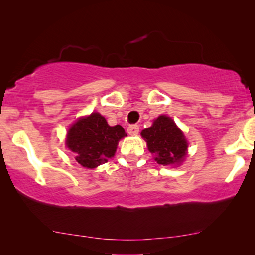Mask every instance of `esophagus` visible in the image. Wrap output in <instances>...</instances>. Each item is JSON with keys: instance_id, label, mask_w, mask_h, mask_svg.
<instances>
[{"instance_id": "34e87169", "label": "esophagus", "mask_w": 255, "mask_h": 255, "mask_svg": "<svg viewBox=\"0 0 255 255\" xmlns=\"http://www.w3.org/2000/svg\"><path fill=\"white\" fill-rule=\"evenodd\" d=\"M128 133L131 134V135H137L139 133V127L138 125H130V127H128Z\"/></svg>"}]
</instances>
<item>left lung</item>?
<instances>
[{
	"label": "left lung",
	"instance_id": "left-lung-1",
	"mask_svg": "<svg viewBox=\"0 0 255 255\" xmlns=\"http://www.w3.org/2000/svg\"><path fill=\"white\" fill-rule=\"evenodd\" d=\"M149 152L159 165H177L187 154V140L172 118L159 116L151 128L141 131Z\"/></svg>",
	"mask_w": 255,
	"mask_h": 255
}]
</instances>
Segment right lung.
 I'll return each instance as SVG.
<instances>
[{
    "instance_id": "right-lung-1",
    "label": "right lung",
    "mask_w": 255,
    "mask_h": 255,
    "mask_svg": "<svg viewBox=\"0 0 255 255\" xmlns=\"http://www.w3.org/2000/svg\"><path fill=\"white\" fill-rule=\"evenodd\" d=\"M125 135L121 125L110 127L106 118L99 113H93L72 125L66 144L75 153V160L80 165L85 168H95L114 156L117 142Z\"/></svg>"
}]
</instances>
